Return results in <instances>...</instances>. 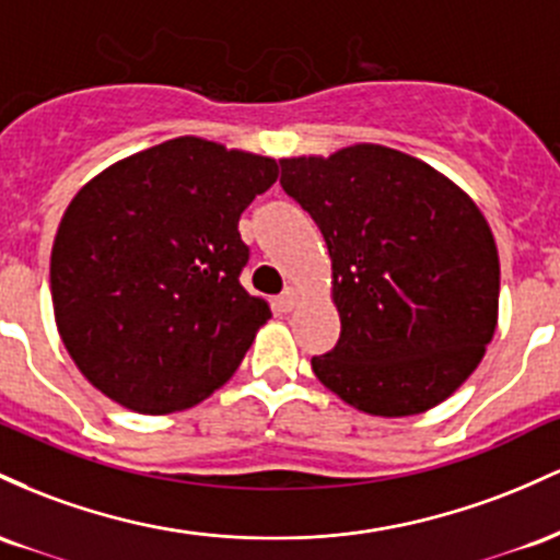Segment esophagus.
Here are the masks:
<instances>
[{"label": "esophagus", "instance_id": "1", "mask_svg": "<svg viewBox=\"0 0 560 560\" xmlns=\"http://www.w3.org/2000/svg\"><path fill=\"white\" fill-rule=\"evenodd\" d=\"M296 301H299V293L293 291V288H285V291H282L278 296V310L280 312H291L293 306H296Z\"/></svg>", "mask_w": 560, "mask_h": 560}]
</instances>
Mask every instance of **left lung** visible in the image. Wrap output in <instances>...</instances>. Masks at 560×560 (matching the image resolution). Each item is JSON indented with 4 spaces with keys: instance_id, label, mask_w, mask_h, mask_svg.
Segmentation results:
<instances>
[{
    "instance_id": "8db88e82",
    "label": "left lung",
    "mask_w": 560,
    "mask_h": 560,
    "mask_svg": "<svg viewBox=\"0 0 560 560\" xmlns=\"http://www.w3.org/2000/svg\"><path fill=\"white\" fill-rule=\"evenodd\" d=\"M280 185L332 259L341 336L312 370L370 416H418L481 362L498 323L500 259L466 192L381 144L280 161Z\"/></svg>"
}]
</instances>
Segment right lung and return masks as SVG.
I'll return each mask as SVG.
<instances>
[{"label": "right lung", "mask_w": 560, "mask_h": 560, "mask_svg": "<svg viewBox=\"0 0 560 560\" xmlns=\"http://www.w3.org/2000/svg\"><path fill=\"white\" fill-rule=\"evenodd\" d=\"M278 163L177 137L97 174L62 213L49 285L68 354L144 416L203 401L272 317L241 272L237 222Z\"/></svg>", "instance_id": "1"}]
</instances>
